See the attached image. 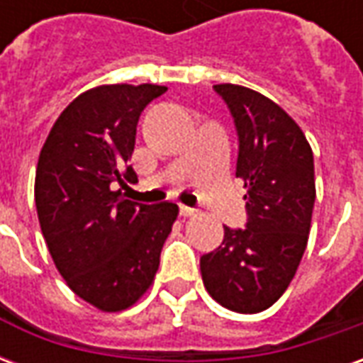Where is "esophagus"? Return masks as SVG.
Instances as JSON below:
<instances>
[{
    "mask_svg": "<svg viewBox=\"0 0 363 363\" xmlns=\"http://www.w3.org/2000/svg\"><path fill=\"white\" fill-rule=\"evenodd\" d=\"M179 212H181V216H184V218H189V216H196L198 210L196 208H190V206L181 204L179 206Z\"/></svg>",
    "mask_w": 363,
    "mask_h": 363,
    "instance_id": "1",
    "label": "esophagus"
}]
</instances>
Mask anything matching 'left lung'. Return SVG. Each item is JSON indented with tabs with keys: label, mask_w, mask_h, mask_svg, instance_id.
<instances>
[{
	"label": "left lung",
	"mask_w": 363,
	"mask_h": 363,
	"mask_svg": "<svg viewBox=\"0 0 363 363\" xmlns=\"http://www.w3.org/2000/svg\"><path fill=\"white\" fill-rule=\"evenodd\" d=\"M233 116L247 223L200 259L208 294L237 313H260L286 291L301 262L315 204V165L301 128L280 106L241 85H213Z\"/></svg>",
	"instance_id": "left-lung-1"
}]
</instances>
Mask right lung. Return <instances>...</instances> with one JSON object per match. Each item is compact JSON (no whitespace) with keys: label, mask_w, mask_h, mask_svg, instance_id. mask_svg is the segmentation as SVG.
<instances>
[{"label":"right lung","mask_w":363,"mask_h":363,"mask_svg":"<svg viewBox=\"0 0 363 363\" xmlns=\"http://www.w3.org/2000/svg\"><path fill=\"white\" fill-rule=\"evenodd\" d=\"M163 85H101L67 104L44 142L35 202L54 264L87 303L122 311L150 288L179 208L124 200L143 108Z\"/></svg>","instance_id":"obj_1"}]
</instances>
